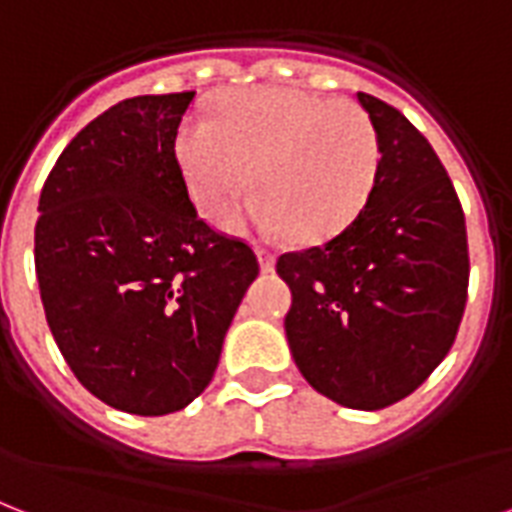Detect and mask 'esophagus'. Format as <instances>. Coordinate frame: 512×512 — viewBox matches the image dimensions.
I'll return each mask as SVG.
<instances>
[{"label":"esophagus","instance_id":"1","mask_svg":"<svg viewBox=\"0 0 512 512\" xmlns=\"http://www.w3.org/2000/svg\"><path fill=\"white\" fill-rule=\"evenodd\" d=\"M259 264H261V272H272V267H275V256L261 248V251H259Z\"/></svg>","mask_w":512,"mask_h":512}]
</instances>
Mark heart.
I'll return each instance as SVG.
<instances>
[{
    "instance_id": "obj_1",
    "label": "heart",
    "mask_w": 512,
    "mask_h": 512,
    "mask_svg": "<svg viewBox=\"0 0 512 512\" xmlns=\"http://www.w3.org/2000/svg\"><path fill=\"white\" fill-rule=\"evenodd\" d=\"M382 154L379 130L360 106L285 87L232 93L213 122L189 117L176 133L178 170L202 213L229 211L253 173L261 200L248 219L288 229L304 245L355 224L374 197Z\"/></svg>"
}]
</instances>
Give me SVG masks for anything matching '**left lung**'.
Masks as SVG:
<instances>
[{"mask_svg": "<svg viewBox=\"0 0 512 512\" xmlns=\"http://www.w3.org/2000/svg\"><path fill=\"white\" fill-rule=\"evenodd\" d=\"M382 173L342 235L277 259L291 285L285 336L304 379L347 408L379 411L417 390L449 355L465 315V211L411 122L368 93Z\"/></svg>", "mask_w": 512, "mask_h": 512, "instance_id": "1", "label": "left lung"}]
</instances>
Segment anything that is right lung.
<instances>
[{
    "mask_svg": "<svg viewBox=\"0 0 512 512\" xmlns=\"http://www.w3.org/2000/svg\"><path fill=\"white\" fill-rule=\"evenodd\" d=\"M194 93L125 98L71 138L39 194L47 326L87 392L138 417L189 406L259 259L197 216L176 162Z\"/></svg>",
    "mask_w": 512,
    "mask_h": 512,
    "instance_id": "right-lung-1",
    "label": "right lung"
}]
</instances>
